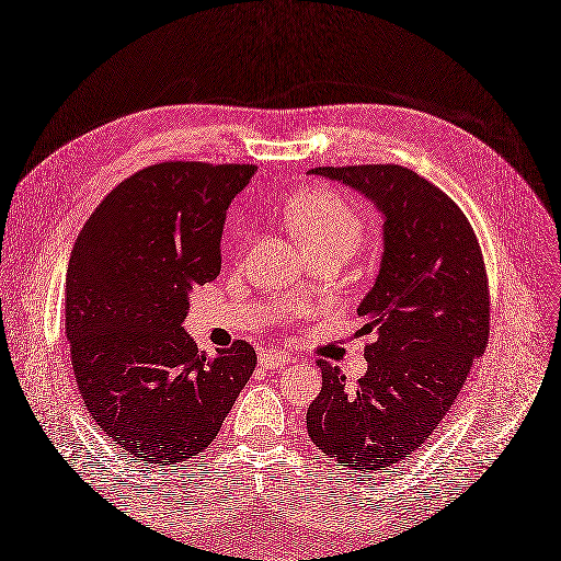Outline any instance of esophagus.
I'll return each instance as SVG.
<instances>
[{"instance_id":"34e87169","label":"esophagus","mask_w":561,"mask_h":561,"mask_svg":"<svg viewBox=\"0 0 561 561\" xmlns=\"http://www.w3.org/2000/svg\"><path fill=\"white\" fill-rule=\"evenodd\" d=\"M289 364V355L287 353H280V351H262L260 353V366H264V369L268 371H280L283 366Z\"/></svg>"}]
</instances>
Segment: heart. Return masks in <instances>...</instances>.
<instances>
[{"mask_svg": "<svg viewBox=\"0 0 561 561\" xmlns=\"http://www.w3.org/2000/svg\"><path fill=\"white\" fill-rule=\"evenodd\" d=\"M285 220L306 248L336 241L357 245L364 231L357 206L334 190L304 192L287 204Z\"/></svg>", "mask_w": 561, "mask_h": 561, "instance_id": "obj_1", "label": "heart"}]
</instances>
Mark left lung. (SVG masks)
<instances>
[{
  "label": "left lung",
  "mask_w": 561,
  "mask_h": 561,
  "mask_svg": "<svg viewBox=\"0 0 561 561\" xmlns=\"http://www.w3.org/2000/svg\"><path fill=\"white\" fill-rule=\"evenodd\" d=\"M382 214L380 272L357 308L369 362L355 388L318 359L322 390L306 430L339 467L382 471L417 450L446 417L490 336L488 272L461 208L399 164L316 167Z\"/></svg>",
  "instance_id": "1"
}]
</instances>
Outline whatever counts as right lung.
<instances>
[{
  "label": "right lung",
  "instance_id": "obj_1",
  "mask_svg": "<svg viewBox=\"0 0 561 561\" xmlns=\"http://www.w3.org/2000/svg\"><path fill=\"white\" fill-rule=\"evenodd\" d=\"M255 164L162 162L113 187L67 268V341L85 409L144 465L210 446L253 376V345L216 357L183 330L192 287L220 274L225 214Z\"/></svg>",
  "mask_w": 561,
  "mask_h": 561
}]
</instances>
